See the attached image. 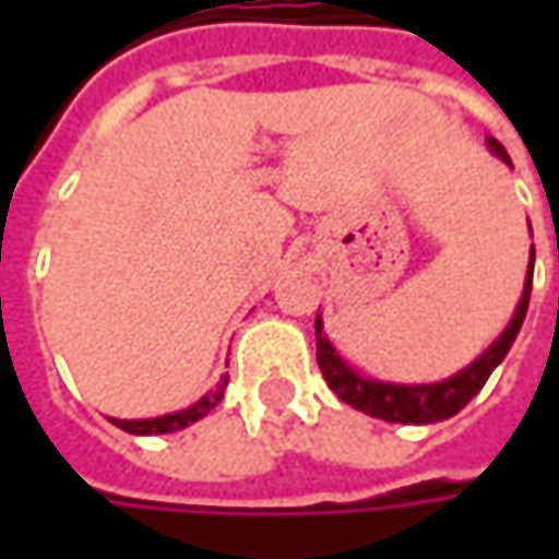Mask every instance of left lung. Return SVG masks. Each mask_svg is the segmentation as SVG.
Here are the masks:
<instances>
[{
	"label": "left lung",
	"mask_w": 559,
	"mask_h": 559,
	"mask_svg": "<svg viewBox=\"0 0 559 559\" xmlns=\"http://www.w3.org/2000/svg\"><path fill=\"white\" fill-rule=\"evenodd\" d=\"M488 145H491V152L501 162L510 164L501 142L488 140ZM532 254H535V248H532ZM528 295H532V264H528V280L526 289H523V298H520V308L513 313L510 326L501 333V338L479 360H473L466 370L444 379V382H432V385H392V382H373V379L357 376L333 352L330 338L323 335L320 317L313 323V330H317V364H320L323 379L330 382V389H333L335 395L342 397L345 404L357 407V411L370 414V417L385 419V423H414V426H419V423H439V419L454 417L457 411H463L469 404V397L483 389L491 370L504 360L513 338L520 333V326H523V320H526Z\"/></svg>",
	"instance_id": "1"
}]
</instances>
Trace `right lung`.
<instances>
[{
    "label": "right lung",
    "instance_id": "obj_1",
    "mask_svg": "<svg viewBox=\"0 0 559 559\" xmlns=\"http://www.w3.org/2000/svg\"><path fill=\"white\" fill-rule=\"evenodd\" d=\"M226 379L217 385V392L204 395L199 404H192L189 411H177V414H167V417H155V419H111L115 426H120L123 432H133V436H162V432H177V429H186L189 423L202 419L207 411H214L224 397Z\"/></svg>",
    "mask_w": 559,
    "mask_h": 559
}]
</instances>
